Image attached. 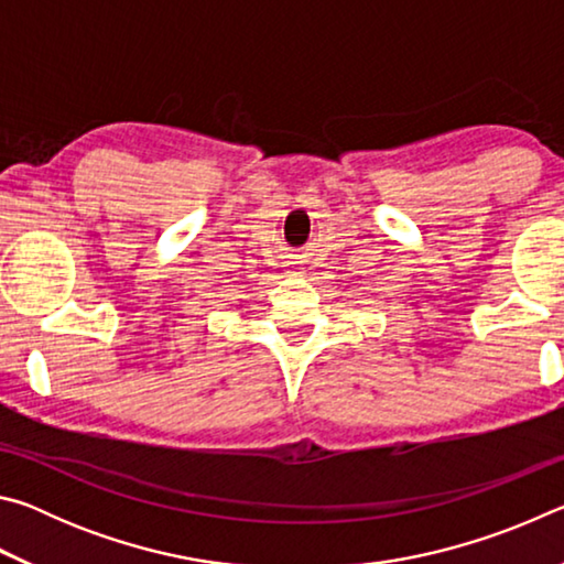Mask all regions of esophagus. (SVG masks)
I'll list each match as a JSON object with an SVG mask.
<instances>
[{"label": "esophagus", "mask_w": 564, "mask_h": 564, "mask_svg": "<svg viewBox=\"0 0 564 564\" xmlns=\"http://www.w3.org/2000/svg\"><path fill=\"white\" fill-rule=\"evenodd\" d=\"M285 269H289V273H303V261L299 259V256H289V261H285Z\"/></svg>", "instance_id": "esophagus-1"}]
</instances>
